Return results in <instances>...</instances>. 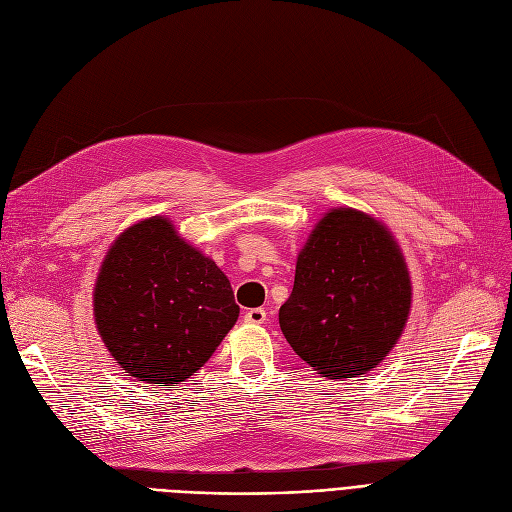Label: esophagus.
Here are the masks:
<instances>
[{"label": "esophagus", "mask_w": 512, "mask_h": 512, "mask_svg": "<svg viewBox=\"0 0 512 512\" xmlns=\"http://www.w3.org/2000/svg\"><path fill=\"white\" fill-rule=\"evenodd\" d=\"M243 320L248 322V324H264V320H267V311L264 309H260V307H256V309H248L245 311V315H243Z\"/></svg>", "instance_id": "34e87169"}]
</instances>
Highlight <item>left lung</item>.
Masks as SVG:
<instances>
[{"label": "left lung", "instance_id": "left-lung-1", "mask_svg": "<svg viewBox=\"0 0 512 512\" xmlns=\"http://www.w3.org/2000/svg\"><path fill=\"white\" fill-rule=\"evenodd\" d=\"M411 303L409 267L390 228L366 211L334 207L298 252L279 326L317 375L351 379L396 347Z\"/></svg>", "mask_w": 512, "mask_h": 512}]
</instances>
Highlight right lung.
I'll return each instance as SVG.
<instances>
[{
  "label": "right lung",
  "mask_w": 512,
  "mask_h": 512,
  "mask_svg": "<svg viewBox=\"0 0 512 512\" xmlns=\"http://www.w3.org/2000/svg\"><path fill=\"white\" fill-rule=\"evenodd\" d=\"M93 315L118 366L142 383L186 381L239 317L231 281L167 216L125 228L93 288Z\"/></svg>",
  "instance_id": "right-lung-1"
}]
</instances>
